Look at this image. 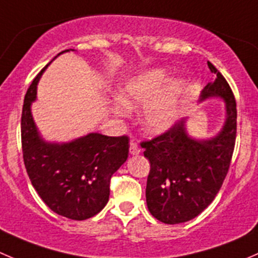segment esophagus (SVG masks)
<instances>
[{"label":"esophagus","instance_id":"esophagus-1","mask_svg":"<svg viewBox=\"0 0 258 258\" xmlns=\"http://www.w3.org/2000/svg\"><path fill=\"white\" fill-rule=\"evenodd\" d=\"M141 152L140 147L137 146V144L135 141L130 142V154L131 155H139Z\"/></svg>","mask_w":258,"mask_h":258}]
</instances>
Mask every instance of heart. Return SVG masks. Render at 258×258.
Listing matches in <instances>:
<instances>
[{"label":"heart","instance_id":"heart-1","mask_svg":"<svg viewBox=\"0 0 258 258\" xmlns=\"http://www.w3.org/2000/svg\"><path fill=\"white\" fill-rule=\"evenodd\" d=\"M184 82L172 79L164 68H150L130 77L119 88V101L112 103V112L124 118L130 109L145 106L140 114L145 131L150 135H162L176 124L180 116Z\"/></svg>","mask_w":258,"mask_h":258}]
</instances>
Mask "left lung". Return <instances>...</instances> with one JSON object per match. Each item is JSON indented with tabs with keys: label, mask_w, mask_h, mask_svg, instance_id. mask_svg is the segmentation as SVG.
Instances as JSON below:
<instances>
[{
	"label": "left lung",
	"mask_w": 258,
	"mask_h": 258,
	"mask_svg": "<svg viewBox=\"0 0 258 258\" xmlns=\"http://www.w3.org/2000/svg\"><path fill=\"white\" fill-rule=\"evenodd\" d=\"M217 74L202 91L199 103L212 98L224 102L221 130L208 139L189 135L187 118L149 142H142L150 161L146 203L150 213L166 224H179L196 218L218 194L231 164L237 132V109L233 93L224 77Z\"/></svg>",
	"instance_id": "1"
}]
</instances>
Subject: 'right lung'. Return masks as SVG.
I'll list each match as a JSON object with an SVG mask.
<instances>
[{
	"mask_svg": "<svg viewBox=\"0 0 258 258\" xmlns=\"http://www.w3.org/2000/svg\"><path fill=\"white\" fill-rule=\"evenodd\" d=\"M69 51L74 50H64L57 56ZM50 62L37 74L25 96L21 116L25 167L32 186L52 212L84 221L108 203L111 176L128 157V139L89 132L67 142L45 140L35 123L31 106L36 101L40 78Z\"/></svg>",
	"mask_w": 258,
	"mask_h": 258,
	"instance_id": "right-lung-1",
	"label": "right lung"
}]
</instances>
